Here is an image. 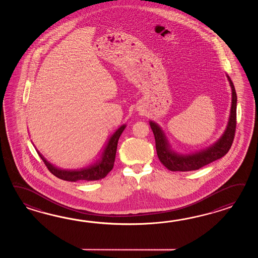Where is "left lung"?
<instances>
[{"label":"left lung","mask_w":258,"mask_h":258,"mask_svg":"<svg viewBox=\"0 0 258 258\" xmlns=\"http://www.w3.org/2000/svg\"><path fill=\"white\" fill-rule=\"evenodd\" d=\"M227 78L231 88V107H230L229 121L224 133L219 139L205 149L192 154L177 153L170 148V143L165 136L164 132L155 121H149L153 131L156 149L159 160L168 170L171 171H190L202 168L206 165L221 159L229 152L233 142L236 128V108H237V95L233 83L230 77Z\"/></svg>","instance_id":"1"}]
</instances>
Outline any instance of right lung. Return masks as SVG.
Masks as SVG:
<instances>
[{
	"instance_id": "add662e5",
	"label": "right lung",
	"mask_w": 258,
	"mask_h": 258,
	"mask_svg": "<svg viewBox=\"0 0 258 258\" xmlns=\"http://www.w3.org/2000/svg\"><path fill=\"white\" fill-rule=\"evenodd\" d=\"M124 128L125 124L121 125L113 133V135L110 137L107 143V146L99 161L89 165L86 168H82L79 170H61L49 163L41 154L39 153V156L49 171L61 180L68 181H98L106 177L110 170H112L115 160L118 140Z\"/></svg>"
}]
</instances>
